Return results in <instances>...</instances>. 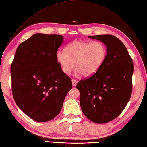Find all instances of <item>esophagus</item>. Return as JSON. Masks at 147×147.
Here are the masks:
<instances>
[{
    "mask_svg": "<svg viewBox=\"0 0 147 147\" xmlns=\"http://www.w3.org/2000/svg\"><path fill=\"white\" fill-rule=\"evenodd\" d=\"M72 83H73V87H75V86H76V85H77L78 81L76 80H72Z\"/></svg>",
    "mask_w": 147,
    "mask_h": 147,
    "instance_id": "34e87169",
    "label": "esophagus"
}]
</instances>
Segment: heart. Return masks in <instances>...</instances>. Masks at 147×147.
I'll return each instance as SVG.
<instances>
[{"label": "heart", "mask_w": 147, "mask_h": 147, "mask_svg": "<svg viewBox=\"0 0 147 147\" xmlns=\"http://www.w3.org/2000/svg\"><path fill=\"white\" fill-rule=\"evenodd\" d=\"M107 56V48L100 41L74 40L56 53L57 62L63 73L69 74L74 68L76 74L90 77L102 67Z\"/></svg>", "instance_id": "b5f03b06"}]
</instances>
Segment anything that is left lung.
I'll return each instance as SVG.
<instances>
[{
    "label": "left lung",
    "instance_id": "8db88e82",
    "mask_svg": "<svg viewBox=\"0 0 147 147\" xmlns=\"http://www.w3.org/2000/svg\"><path fill=\"white\" fill-rule=\"evenodd\" d=\"M88 37L104 43L107 56L97 73L78 83L80 106L91 121L107 123L122 113L130 99L133 60L125 45L117 37L106 34Z\"/></svg>",
    "mask_w": 147,
    "mask_h": 147
}]
</instances>
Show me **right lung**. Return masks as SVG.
Returning a JSON list of instances; mask_svg holds the SVG:
<instances>
[{"mask_svg":"<svg viewBox=\"0 0 147 147\" xmlns=\"http://www.w3.org/2000/svg\"><path fill=\"white\" fill-rule=\"evenodd\" d=\"M64 37L37 33L22 42L11 66L16 105L36 122L54 119L61 111L72 82L63 73L56 53Z\"/></svg>","mask_w":147,"mask_h":147,"instance_id":"obj_1","label":"right lung"}]
</instances>
